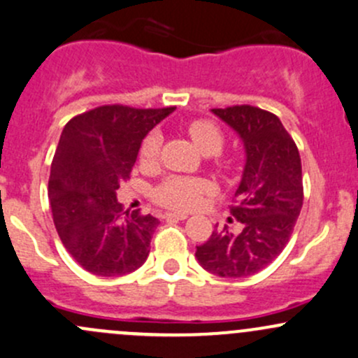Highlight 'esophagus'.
Instances as JSON below:
<instances>
[{
  "label": "esophagus",
  "instance_id": "34e87169",
  "mask_svg": "<svg viewBox=\"0 0 358 358\" xmlns=\"http://www.w3.org/2000/svg\"><path fill=\"white\" fill-rule=\"evenodd\" d=\"M164 217H168V220H187V217H189V214L187 213H166L164 214Z\"/></svg>",
  "mask_w": 358,
  "mask_h": 358
}]
</instances>
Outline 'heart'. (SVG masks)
Here are the masks:
<instances>
[{
    "instance_id": "obj_1",
    "label": "heart",
    "mask_w": 358,
    "mask_h": 358,
    "mask_svg": "<svg viewBox=\"0 0 358 358\" xmlns=\"http://www.w3.org/2000/svg\"><path fill=\"white\" fill-rule=\"evenodd\" d=\"M189 135L194 141L195 148L206 156L217 154L223 148V134L214 123L206 120H197L189 125ZM159 135L149 134L144 138L141 148V159L144 163H152L159 150ZM209 192V183L201 178H189V176H169L157 189L154 190V197L159 204L171 209H192L201 202L202 195Z\"/></svg>"
}]
</instances>
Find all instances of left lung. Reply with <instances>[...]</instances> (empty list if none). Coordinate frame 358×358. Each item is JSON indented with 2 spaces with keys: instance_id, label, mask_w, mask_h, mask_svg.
<instances>
[{
  "instance_id": "left-lung-1",
  "label": "left lung",
  "mask_w": 358,
  "mask_h": 358,
  "mask_svg": "<svg viewBox=\"0 0 358 358\" xmlns=\"http://www.w3.org/2000/svg\"><path fill=\"white\" fill-rule=\"evenodd\" d=\"M210 111L235 130L245 149L231 208L242 229H216L197 247L195 257L216 276L245 278L264 269L287 247L303 204L302 163L295 142L273 113L254 106Z\"/></svg>"
}]
</instances>
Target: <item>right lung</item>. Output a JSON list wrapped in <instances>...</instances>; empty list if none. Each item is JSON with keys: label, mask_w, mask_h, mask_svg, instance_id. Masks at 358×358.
Listing matches in <instances>:
<instances>
[{"label": "right lung", "mask_w": 358, "mask_h": 358, "mask_svg": "<svg viewBox=\"0 0 358 358\" xmlns=\"http://www.w3.org/2000/svg\"><path fill=\"white\" fill-rule=\"evenodd\" d=\"M173 111L101 106L63 129L48 195L63 245L89 273L123 276L148 259L159 220L138 210L123 213L116 190L130 178L145 135Z\"/></svg>", "instance_id": "obj_1"}]
</instances>
